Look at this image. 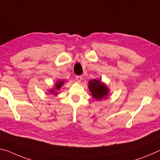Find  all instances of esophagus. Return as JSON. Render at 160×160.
Masks as SVG:
<instances>
[{
    "label": "esophagus",
    "instance_id": "obj_1",
    "mask_svg": "<svg viewBox=\"0 0 160 160\" xmlns=\"http://www.w3.org/2000/svg\"><path fill=\"white\" fill-rule=\"evenodd\" d=\"M76 80L78 81V82H80L81 80H82V76L81 75H78V76H76Z\"/></svg>",
    "mask_w": 160,
    "mask_h": 160
}]
</instances>
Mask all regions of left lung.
I'll list each match as a JSON object with an SVG mask.
<instances>
[{"instance_id": "left-lung-1", "label": "left lung", "mask_w": 160, "mask_h": 160, "mask_svg": "<svg viewBox=\"0 0 160 160\" xmlns=\"http://www.w3.org/2000/svg\"><path fill=\"white\" fill-rule=\"evenodd\" d=\"M88 87L92 93V97L98 100L106 98L108 95L109 90L107 86L102 82H100L99 80L95 79L90 81Z\"/></svg>"}]
</instances>
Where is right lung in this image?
<instances>
[{"label":"right lung","instance_id":"1","mask_svg":"<svg viewBox=\"0 0 160 160\" xmlns=\"http://www.w3.org/2000/svg\"><path fill=\"white\" fill-rule=\"evenodd\" d=\"M64 83V82L63 81H62V82H60V81H58V82L56 83V86H55V88H54V90H59L60 88H61L62 85ZM50 92H51V93L54 92V90H50Z\"/></svg>","mask_w":160,"mask_h":160}]
</instances>
